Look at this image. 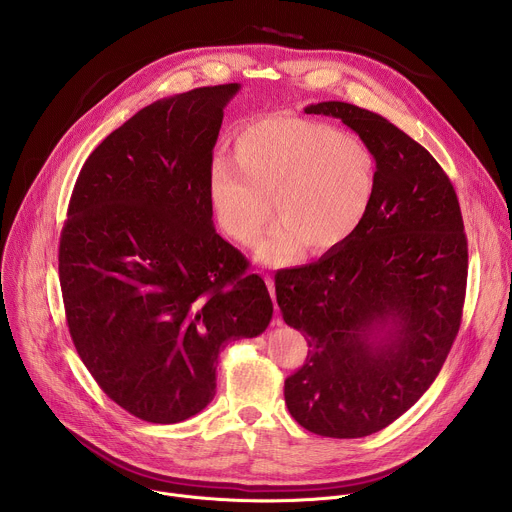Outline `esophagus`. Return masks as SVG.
<instances>
[{
    "mask_svg": "<svg viewBox=\"0 0 512 512\" xmlns=\"http://www.w3.org/2000/svg\"><path fill=\"white\" fill-rule=\"evenodd\" d=\"M263 279H265V283H267L269 296L273 298V306H275V314H277V312H279V308H277V302H275V283H273V277L265 273V275H263ZM273 324H275V326H281V318H279V316H275V318H273Z\"/></svg>",
    "mask_w": 512,
    "mask_h": 512,
    "instance_id": "34e87169",
    "label": "esophagus"
}]
</instances>
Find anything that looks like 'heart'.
<instances>
[{
	"label": "heart",
	"mask_w": 512,
	"mask_h": 512,
	"mask_svg": "<svg viewBox=\"0 0 512 512\" xmlns=\"http://www.w3.org/2000/svg\"><path fill=\"white\" fill-rule=\"evenodd\" d=\"M377 192V162L358 137L298 115H265L239 129L233 156L208 170V200L223 233L253 247L267 265H289L306 247L328 253L367 221Z\"/></svg>",
	"instance_id": "b5f03b06"
}]
</instances>
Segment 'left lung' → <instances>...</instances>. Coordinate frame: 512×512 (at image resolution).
Here are the masks:
<instances>
[{
  "instance_id": "8db88e82",
  "label": "left lung",
  "mask_w": 512,
  "mask_h": 512,
  "mask_svg": "<svg viewBox=\"0 0 512 512\" xmlns=\"http://www.w3.org/2000/svg\"><path fill=\"white\" fill-rule=\"evenodd\" d=\"M304 111L340 119L377 162L356 235L275 275L281 316L310 346L285 379V405L308 431L352 440L401 417L442 371L462 322L468 241L456 190L423 145L350 103Z\"/></svg>"
}]
</instances>
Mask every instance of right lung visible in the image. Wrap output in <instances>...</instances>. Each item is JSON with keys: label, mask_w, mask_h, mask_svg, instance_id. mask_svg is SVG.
<instances>
[{"label": "right lung", "mask_w": 512, "mask_h": 512, "mask_svg": "<svg viewBox=\"0 0 512 512\" xmlns=\"http://www.w3.org/2000/svg\"><path fill=\"white\" fill-rule=\"evenodd\" d=\"M239 83L156 101L85 162L60 233L68 332L119 407L152 423L200 413L216 358L273 316L265 281L214 231L208 170Z\"/></svg>", "instance_id": "add662e5"}]
</instances>
